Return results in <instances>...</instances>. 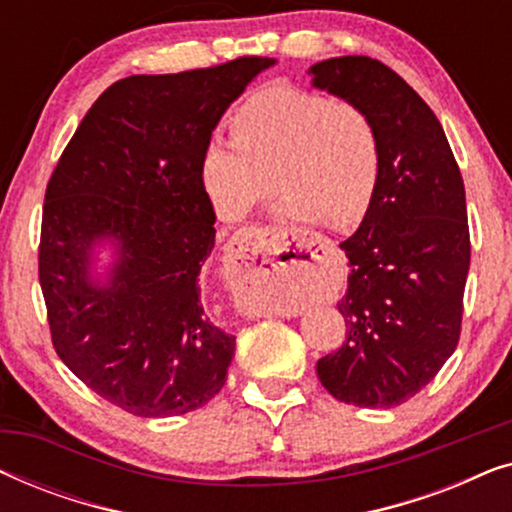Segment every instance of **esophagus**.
Returning <instances> with one entry per match:
<instances>
[{"instance_id":"obj_1","label":"esophagus","mask_w":512,"mask_h":512,"mask_svg":"<svg viewBox=\"0 0 512 512\" xmlns=\"http://www.w3.org/2000/svg\"><path fill=\"white\" fill-rule=\"evenodd\" d=\"M268 237V228L249 226L237 230L228 244L226 270L228 286L233 293L235 307L244 317H265V300L261 296V286L270 282L272 275L284 270H300L305 265L300 254H291V261L282 263V258H272L263 254V242Z\"/></svg>"}]
</instances>
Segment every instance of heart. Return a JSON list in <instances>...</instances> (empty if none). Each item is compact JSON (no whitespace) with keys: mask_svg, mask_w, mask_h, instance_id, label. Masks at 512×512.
Returning a JSON list of instances; mask_svg holds the SVG:
<instances>
[{"mask_svg":"<svg viewBox=\"0 0 512 512\" xmlns=\"http://www.w3.org/2000/svg\"><path fill=\"white\" fill-rule=\"evenodd\" d=\"M233 139L214 135L200 181L214 212L240 221L282 188L279 209L349 230L366 219L382 177L375 123L352 102L293 86H270L233 114Z\"/></svg>","mask_w":512,"mask_h":512,"instance_id":"1","label":"heart"}]
</instances>
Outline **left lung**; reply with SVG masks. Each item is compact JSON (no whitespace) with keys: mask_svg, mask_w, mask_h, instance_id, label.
<instances>
[{"mask_svg":"<svg viewBox=\"0 0 512 512\" xmlns=\"http://www.w3.org/2000/svg\"><path fill=\"white\" fill-rule=\"evenodd\" d=\"M312 86L361 107L382 144V177L349 258L338 310L347 342L317 361L331 396L394 408L457 349L471 265L466 191L443 125L394 69L366 55L310 67Z\"/></svg>","mask_w":512,"mask_h":512,"instance_id":"8db88e82","label":"left lung"}]
</instances>
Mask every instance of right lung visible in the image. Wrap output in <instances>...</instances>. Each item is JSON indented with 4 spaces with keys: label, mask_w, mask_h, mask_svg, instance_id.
<instances>
[{
    "label": "right lung",
    "mask_w": 512,
    "mask_h": 512,
    "mask_svg": "<svg viewBox=\"0 0 512 512\" xmlns=\"http://www.w3.org/2000/svg\"><path fill=\"white\" fill-rule=\"evenodd\" d=\"M272 58L116 81L83 116L46 186L39 244L53 347L104 401L170 417L219 394L235 335L214 324L200 270L214 207L200 156ZM115 261L92 275L95 246Z\"/></svg>",
    "instance_id": "obj_1"
}]
</instances>
